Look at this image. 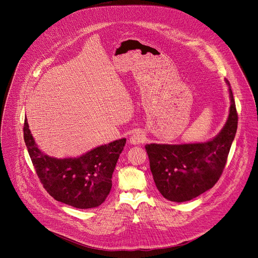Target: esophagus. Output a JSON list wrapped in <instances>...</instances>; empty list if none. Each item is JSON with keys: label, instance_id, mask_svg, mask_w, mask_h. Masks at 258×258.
Masks as SVG:
<instances>
[{"label": "esophagus", "instance_id": "obj_1", "mask_svg": "<svg viewBox=\"0 0 258 258\" xmlns=\"http://www.w3.org/2000/svg\"><path fill=\"white\" fill-rule=\"evenodd\" d=\"M145 134H144V132H142V131H137V132H135L133 135H132V137L130 138V143L132 144V145H140V144H142L144 141H145Z\"/></svg>", "mask_w": 258, "mask_h": 258}]
</instances>
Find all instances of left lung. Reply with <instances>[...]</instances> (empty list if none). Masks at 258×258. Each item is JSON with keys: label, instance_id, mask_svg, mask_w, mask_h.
Here are the masks:
<instances>
[{"label": "left lung", "instance_id": "1", "mask_svg": "<svg viewBox=\"0 0 258 258\" xmlns=\"http://www.w3.org/2000/svg\"><path fill=\"white\" fill-rule=\"evenodd\" d=\"M226 83L231 101L229 116L214 138L200 143L145 146L155 185L169 201H190L211 189L222 175L238 125L232 89Z\"/></svg>", "mask_w": 258, "mask_h": 258}]
</instances>
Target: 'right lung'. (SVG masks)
<instances>
[{"label":"right lung","mask_w":258,"mask_h":258,"mask_svg":"<svg viewBox=\"0 0 258 258\" xmlns=\"http://www.w3.org/2000/svg\"><path fill=\"white\" fill-rule=\"evenodd\" d=\"M24 142L41 182L57 201L80 209L101 205L112 187V174L125 138L101 145L78 157L56 158L35 143L24 119Z\"/></svg>","instance_id":"add662e5"}]
</instances>
